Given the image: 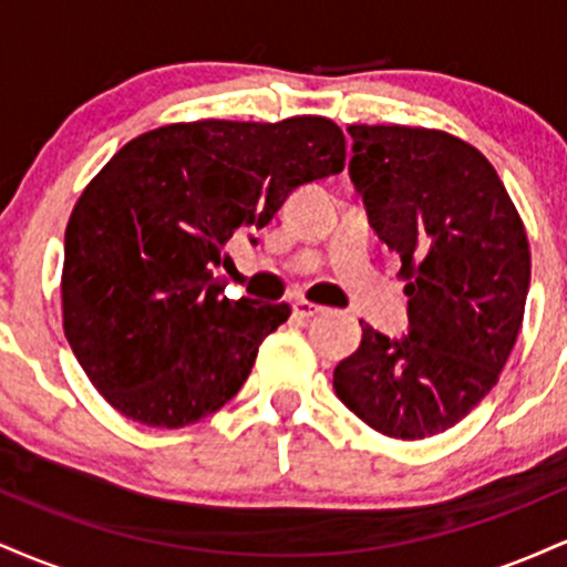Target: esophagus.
<instances>
[{
	"label": "esophagus",
	"instance_id": "obj_1",
	"mask_svg": "<svg viewBox=\"0 0 567 567\" xmlns=\"http://www.w3.org/2000/svg\"><path fill=\"white\" fill-rule=\"evenodd\" d=\"M322 306L317 303H309V301H296L292 303V315L298 317V320H315V317L322 315Z\"/></svg>",
	"mask_w": 567,
	"mask_h": 567
}]
</instances>
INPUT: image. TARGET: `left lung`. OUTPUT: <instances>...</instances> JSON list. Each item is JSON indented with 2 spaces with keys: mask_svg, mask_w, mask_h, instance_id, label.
<instances>
[{
  "mask_svg": "<svg viewBox=\"0 0 567 567\" xmlns=\"http://www.w3.org/2000/svg\"><path fill=\"white\" fill-rule=\"evenodd\" d=\"M349 178L373 231L408 277V336L362 324L333 389L396 440L458 424L496 386L530 285L525 226L498 173L442 130L349 125Z\"/></svg>",
  "mask_w": 567,
  "mask_h": 567,
  "instance_id": "obj_1",
  "label": "left lung"
}]
</instances>
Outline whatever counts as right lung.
Here are the masks:
<instances>
[{
	"label": "right lung",
	"instance_id": "1",
	"mask_svg": "<svg viewBox=\"0 0 567 567\" xmlns=\"http://www.w3.org/2000/svg\"><path fill=\"white\" fill-rule=\"evenodd\" d=\"M324 116L202 120L138 135L74 205L63 256V330L122 415L181 429L243 389L288 303L224 296L213 277L234 234L250 243L298 186L343 171Z\"/></svg>",
	"mask_w": 567,
	"mask_h": 567
}]
</instances>
